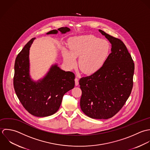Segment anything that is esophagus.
Returning <instances> with one entry per match:
<instances>
[{"instance_id": "obj_1", "label": "esophagus", "mask_w": 150, "mask_h": 150, "mask_svg": "<svg viewBox=\"0 0 150 150\" xmlns=\"http://www.w3.org/2000/svg\"><path fill=\"white\" fill-rule=\"evenodd\" d=\"M75 85L78 86L79 85V79L78 78H76L75 79Z\"/></svg>"}]
</instances>
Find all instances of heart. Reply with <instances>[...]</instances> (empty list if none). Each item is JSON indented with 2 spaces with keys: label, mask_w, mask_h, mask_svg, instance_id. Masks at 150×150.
Returning <instances> with one entry per match:
<instances>
[{
  "label": "heart",
  "mask_w": 150,
  "mask_h": 150,
  "mask_svg": "<svg viewBox=\"0 0 150 150\" xmlns=\"http://www.w3.org/2000/svg\"><path fill=\"white\" fill-rule=\"evenodd\" d=\"M69 52L62 50L64 60L69 67L76 64V57H79V67L87 74L99 71L105 64L111 50L110 43L92 35H82L71 38L68 42Z\"/></svg>",
  "instance_id": "obj_1"
}]
</instances>
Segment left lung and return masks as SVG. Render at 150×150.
Segmentation results:
<instances>
[{"mask_svg": "<svg viewBox=\"0 0 150 150\" xmlns=\"http://www.w3.org/2000/svg\"><path fill=\"white\" fill-rule=\"evenodd\" d=\"M99 31L111 43V53L99 71L80 79V105L89 117L106 120L117 114L128 99L133 85L134 64L120 39Z\"/></svg>", "mask_w": 150, "mask_h": 150, "instance_id": "1", "label": "left lung"}]
</instances>
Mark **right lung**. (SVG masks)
Returning <instances> with one entry per match:
<instances>
[{
    "label": "right lung",
    "instance_id": "obj_1",
    "mask_svg": "<svg viewBox=\"0 0 150 150\" xmlns=\"http://www.w3.org/2000/svg\"><path fill=\"white\" fill-rule=\"evenodd\" d=\"M62 33L70 30L67 27L58 29ZM50 30L47 34H56ZM35 38L25 45L17 55L14 64V88L20 103L31 115L38 117L52 115L59 109L65 93L75 86V75L72 72L61 70L57 65L52 67L46 76L35 82L29 74V52Z\"/></svg>",
    "mask_w": 150,
    "mask_h": 150
}]
</instances>
